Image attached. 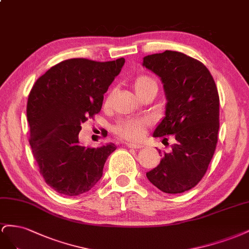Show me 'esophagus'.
<instances>
[{"instance_id":"34e87169","label":"esophagus","mask_w":249,"mask_h":249,"mask_svg":"<svg viewBox=\"0 0 249 249\" xmlns=\"http://www.w3.org/2000/svg\"><path fill=\"white\" fill-rule=\"evenodd\" d=\"M126 146L128 148H132V149H141L143 148V145L142 144H133V143H127Z\"/></svg>"}]
</instances>
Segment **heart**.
<instances>
[{
	"instance_id": "heart-1",
	"label": "heart",
	"mask_w": 249,
	"mask_h": 249,
	"mask_svg": "<svg viewBox=\"0 0 249 249\" xmlns=\"http://www.w3.org/2000/svg\"><path fill=\"white\" fill-rule=\"evenodd\" d=\"M150 87H155L156 83L151 77L147 75H140L134 78L132 82V88L136 90L137 95L141 94L142 91ZM110 102V95L108 94L104 98V105H108ZM147 122L145 120H124L119 122L115 126V132L120 138L129 140V141H137L140 140L144 136L146 131Z\"/></svg>"
}]
</instances>
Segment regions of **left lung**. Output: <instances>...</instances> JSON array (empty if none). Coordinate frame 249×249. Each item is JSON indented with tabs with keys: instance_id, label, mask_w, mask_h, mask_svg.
Here are the masks:
<instances>
[{
	"instance_id": "left-lung-1",
	"label": "left lung",
	"mask_w": 249,
	"mask_h": 249,
	"mask_svg": "<svg viewBox=\"0 0 249 249\" xmlns=\"http://www.w3.org/2000/svg\"><path fill=\"white\" fill-rule=\"evenodd\" d=\"M143 66L160 78L167 98L166 116L153 137L173 134L176 140L169 153L159 150L160 165L146 176L165 193H182L201 180L217 146L219 95L216 83L202 62L180 52L167 50L145 56Z\"/></svg>"
}]
</instances>
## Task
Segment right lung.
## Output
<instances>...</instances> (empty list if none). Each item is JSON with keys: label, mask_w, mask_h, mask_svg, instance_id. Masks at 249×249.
<instances>
[{"label": "right lung", "mask_w": 249, "mask_h": 249, "mask_svg": "<svg viewBox=\"0 0 249 249\" xmlns=\"http://www.w3.org/2000/svg\"><path fill=\"white\" fill-rule=\"evenodd\" d=\"M125 59L99 62L63 60L40 76L28 97L29 143L47 184L61 195L77 196L93 188L116 145H80L81 124L101 110L103 95Z\"/></svg>", "instance_id": "add662e5"}]
</instances>
